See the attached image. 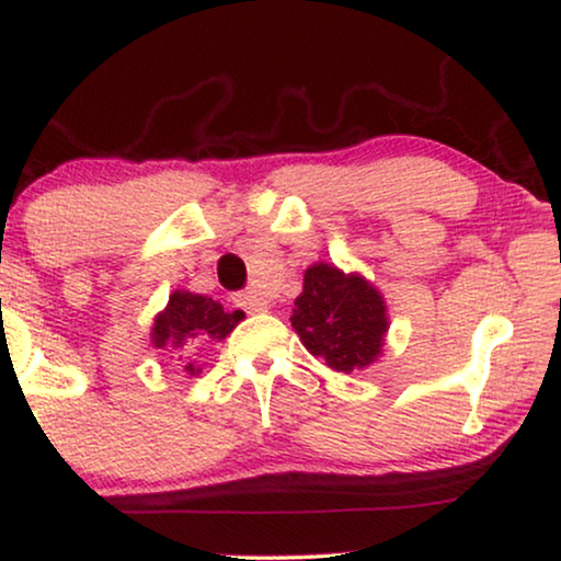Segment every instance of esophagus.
I'll list each match as a JSON object with an SVG mask.
<instances>
[{"instance_id":"obj_1","label":"esophagus","mask_w":561,"mask_h":561,"mask_svg":"<svg viewBox=\"0 0 561 561\" xmlns=\"http://www.w3.org/2000/svg\"><path fill=\"white\" fill-rule=\"evenodd\" d=\"M234 301H237V306H242V309L250 313H265L267 309H271V301H267L260 290H244V294H237Z\"/></svg>"}]
</instances>
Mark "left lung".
I'll return each instance as SVG.
<instances>
[{"instance_id":"obj_1","label":"left lung","mask_w":561,"mask_h":561,"mask_svg":"<svg viewBox=\"0 0 561 561\" xmlns=\"http://www.w3.org/2000/svg\"><path fill=\"white\" fill-rule=\"evenodd\" d=\"M290 327L304 347L332 370H365L382 355L390 327L388 304L365 275L313 263L304 273Z\"/></svg>"}]
</instances>
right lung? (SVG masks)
Listing matches in <instances>:
<instances>
[{
    "label": "right lung",
    "mask_w": 561,
    "mask_h": 561,
    "mask_svg": "<svg viewBox=\"0 0 561 561\" xmlns=\"http://www.w3.org/2000/svg\"><path fill=\"white\" fill-rule=\"evenodd\" d=\"M242 319L244 311H225V306L214 298L179 288L168 298L165 309L152 319L150 344L183 363V373L198 375L202 367L194 365L191 355L204 344L227 340Z\"/></svg>",
    "instance_id": "obj_1"
}]
</instances>
